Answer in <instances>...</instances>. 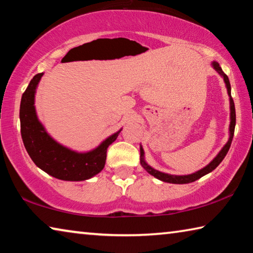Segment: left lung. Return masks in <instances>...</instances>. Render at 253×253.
Here are the masks:
<instances>
[{"label": "left lung", "mask_w": 253, "mask_h": 253, "mask_svg": "<svg viewBox=\"0 0 253 253\" xmlns=\"http://www.w3.org/2000/svg\"><path fill=\"white\" fill-rule=\"evenodd\" d=\"M212 66L214 69L217 71V74L221 75L223 77V80L225 83L226 85V89H228V95L230 97V137H229V140L228 143H226L223 148L221 149L220 153L217 154V155L214 157V160L208 164L205 168H203L202 169L198 170V172H195L193 174H188V175H170V174H166V173H163L160 172V170L157 169H154L153 168H151L146 162L144 160V149L143 147L140 146V164H142L143 168L147 170V172L153 175L154 177H156L158 179H161L163 182H168V183H173V184H187V183H192L196 181V179L201 178L204 175L209 174L210 172H212L213 169H215L217 166H219L220 163L223 161V158L225 157L226 154H228L230 146H231V143H232V138H233V135H234V127H235V108H234V102L232 97H231V84H230V81L228 76H226L223 71H222L220 65L215 61L212 62Z\"/></svg>", "instance_id": "8db88e82"}]
</instances>
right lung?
Returning a JSON list of instances; mask_svg holds the SVG:
<instances>
[{"instance_id": "right-lung-1", "label": "right lung", "mask_w": 253, "mask_h": 253, "mask_svg": "<svg viewBox=\"0 0 253 253\" xmlns=\"http://www.w3.org/2000/svg\"><path fill=\"white\" fill-rule=\"evenodd\" d=\"M42 76L43 72L33 77L21 99V136L24 147L34 164L51 176L62 181L89 179L105 168L107 148L116 140L122 129L87 153H77L55 142L39 122L34 107L36 89Z\"/></svg>"}]
</instances>
